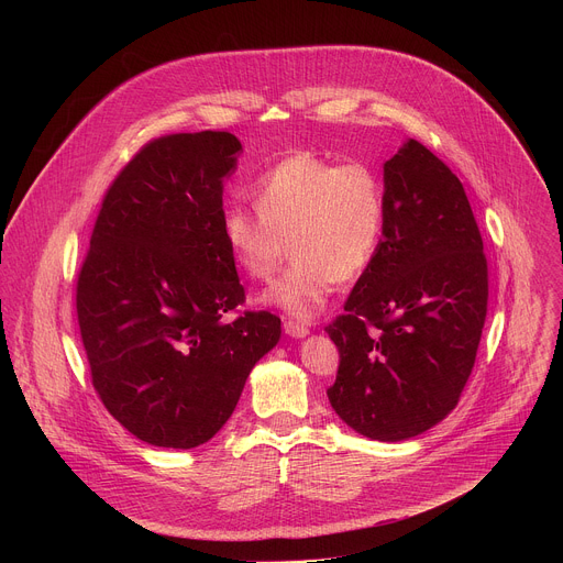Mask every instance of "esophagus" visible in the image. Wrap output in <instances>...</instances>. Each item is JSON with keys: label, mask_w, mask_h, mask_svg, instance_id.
Returning <instances> with one entry per match:
<instances>
[{"label": "esophagus", "mask_w": 563, "mask_h": 563, "mask_svg": "<svg viewBox=\"0 0 563 563\" xmlns=\"http://www.w3.org/2000/svg\"><path fill=\"white\" fill-rule=\"evenodd\" d=\"M283 330H285V334L287 336H291V339H302V336H307L309 334V330H307V325H302V323H298V320H285L283 323Z\"/></svg>", "instance_id": "esophagus-1"}]
</instances>
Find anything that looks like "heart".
I'll list each match as a JSON object with an SVG mask.
<instances>
[{"instance_id": "1", "label": "heart", "mask_w": 563, "mask_h": 563, "mask_svg": "<svg viewBox=\"0 0 563 563\" xmlns=\"http://www.w3.org/2000/svg\"><path fill=\"white\" fill-rule=\"evenodd\" d=\"M256 209L231 205L222 238L235 265L254 280H269L289 254L291 267L263 294L298 320L313 318L339 280L358 278L374 261L385 229L380 178L363 163L336 165L298 151L254 185Z\"/></svg>"}]
</instances>
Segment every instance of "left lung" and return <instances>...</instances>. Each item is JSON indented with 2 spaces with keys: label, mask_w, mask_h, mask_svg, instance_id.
Masks as SVG:
<instances>
[{
  "label": "left lung",
  "mask_w": 563,
  "mask_h": 563,
  "mask_svg": "<svg viewBox=\"0 0 563 563\" xmlns=\"http://www.w3.org/2000/svg\"><path fill=\"white\" fill-rule=\"evenodd\" d=\"M385 229L345 311L325 328L341 363L336 415L406 441L459 404L488 311V261L461 180L417 140L383 165Z\"/></svg>",
  "instance_id": "left-lung-1"
}]
</instances>
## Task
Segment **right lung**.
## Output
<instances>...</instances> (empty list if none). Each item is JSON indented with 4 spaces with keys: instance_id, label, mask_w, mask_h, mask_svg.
Here are the masks:
<instances>
[{
    "instance_id": "add662e5",
    "label": "right lung",
    "mask_w": 563,
    "mask_h": 563,
    "mask_svg": "<svg viewBox=\"0 0 563 563\" xmlns=\"http://www.w3.org/2000/svg\"><path fill=\"white\" fill-rule=\"evenodd\" d=\"M240 140L174 133L144 144L107 189L75 307L111 417L148 445L189 450L231 417L280 318L245 311L222 238V189Z\"/></svg>"
}]
</instances>
